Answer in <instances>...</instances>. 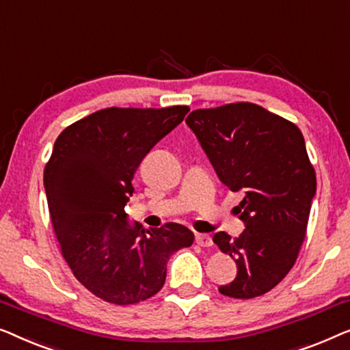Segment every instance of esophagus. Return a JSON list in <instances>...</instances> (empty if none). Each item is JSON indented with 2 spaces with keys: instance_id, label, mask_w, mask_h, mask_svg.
I'll use <instances>...</instances> for the list:
<instances>
[{
  "instance_id": "obj_1",
  "label": "esophagus",
  "mask_w": 350,
  "mask_h": 350,
  "mask_svg": "<svg viewBox=\"0 0 350 350\" xmlns=\"http://www.w3.org/2000/svg\"><path fill=\"white\" fill-rule=\"evenodd\" d=\"M195 241H196V244L201 245V247H211V245H213V238H211L209 234H204V233L196 234Z\"/></svg>"
}]
</instances>
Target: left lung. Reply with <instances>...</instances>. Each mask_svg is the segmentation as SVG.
<instances>
[{"label":"left lung","mask_w":350,"mask_h":350,"mask_svg":"<svg viewBox=\"0 0 350 350\" xmlns=\"http://www.w3.org/2000/svg\"><path fill=\"white\" fill-rule=\"evenodd\" d=\"M187 125L198 137L219 179L244 191L236 214L245 230L213 241L238 265V274L219 292L255 298L274 288L297 262L316 195V171L304 137L292 122L254 103L196 109Z\"/></svg>","instance_id":"8db88e82"}]
</instances>
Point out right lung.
<instances>
[{
  "instance_id": "1",
  "label": "right lung",
  "mask_w": 350,
  "mask_h": 350,
  "mask_svg": "<svg viewBox=\"0 0 350 350\" xmlns=\"http://www.w3.org/2000/svg\"><path fill=\"white\" fill-rule=\"evenodd\" d=\"M189 111L107 107L66 126L53 144L44 168L53 231L76 279L107 303L154 297L171 255L193 244L184 225L149 231L130 224L125 213L137 166Z\"/></svg>"
}]
</instances>
